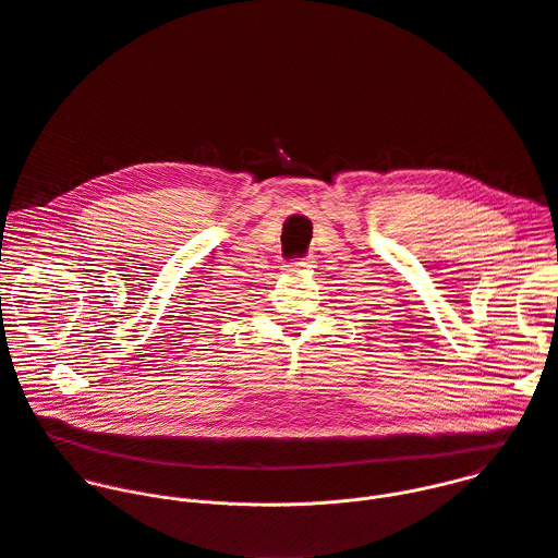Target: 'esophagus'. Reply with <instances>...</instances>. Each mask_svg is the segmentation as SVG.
<instances>
[{
    "label": "esophagus",
    "mask_w": 558,
    "mask_h": 558,
    "mask_svg": "<svg viewBox=\"0 0 558 558\" xmlns=\"http://www.w3.org/2000/svg\"><path fill=\"white\" fill-rule=\"evenodd\" d=\"M306 267H311L306 260H300V263H289L287 265V274H300L302 269H306Z\"/></svg>",
    "instance_id": "1"
}]
</instances>
